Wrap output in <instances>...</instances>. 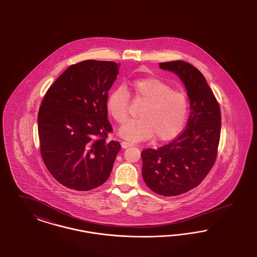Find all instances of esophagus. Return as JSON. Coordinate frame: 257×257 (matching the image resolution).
I'll return each instance as SVG.
<instances>
[{
    "label": "esophagus",
    "mask_w": 257,
    "mask_h": 257,
    "mask_svg": "<svg viewBox=\"0 0 257 257\" xmlns=\"http://www.w3.org/2000/svg\"><path fill=\"white\" fill-rule=\"evenodd\" d=\"M121 146H122V149H127V148H131V147H133V145L132 144V143L123 141V142L121 143Z\"/></svg>",
    "instance_id": "obj_1"
}]
</instances>
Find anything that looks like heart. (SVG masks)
Returning a JSON list of instances; mask_svg holds the SVG:
<instances>
[{"mask_svg":"<svg viewBox=\"0 0 257 257\" xmlns=\"http://www.w3.org/2000/svg\"><path fill=\"white\" fill-rule=\"evenodd\" d=\"M133 95L145 104L139 110L140 118L126 122L119 135L131 142L152 138L159 141L173 139L180 133L187 119V95L172 89L171 85L157 77H144L130 84ZM130 94L123 86L114 88L106 99V109L119 124L127 119Z\"/></svg>","mask_w":257,"mask_h":257,"instance_id":"heart-1","label":"heart"}]
</instances>
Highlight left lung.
<instances>
[{
	"instance_id": "8db88e82",
	"label": "left lung",
	"mask_w": 257,
	"mask_h": 257,
	"mask_svg": "<svg viewBox=\"0 0 257 257\" xmlns=\"http://www.w3.org/2000/svg\"><path fill=\"white\" fill-rule=\"evenodd\" d=\"M161 69L179 77L190 99L187 127L172 142L143 151L146 185L164 196H175L197 187L211 170L217 155L221 113L205 77L184 61L160 63Z\"/></svg>"
}]
</instances>
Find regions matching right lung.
Listing matches in <instances>:
<instances>
[{
    "label": "right lung",
    "mask_w": 257,
    "mask_h": 257,
    "mask_svg": "<svg viewBox=\"0 0 257 257\" xmlns=\"http://www.w3.org/2000/svg\"><path fill=\"white\" fill-rule=\"evenodd\" d=\"M120 64L86 60L65 70L40 106L41 155L48 171L68 189L92 190L110 175L121 146L107 142L112 126L106 99Z\"/></svg>",
    "instance_id": "add662e5"
}]
</instances>
